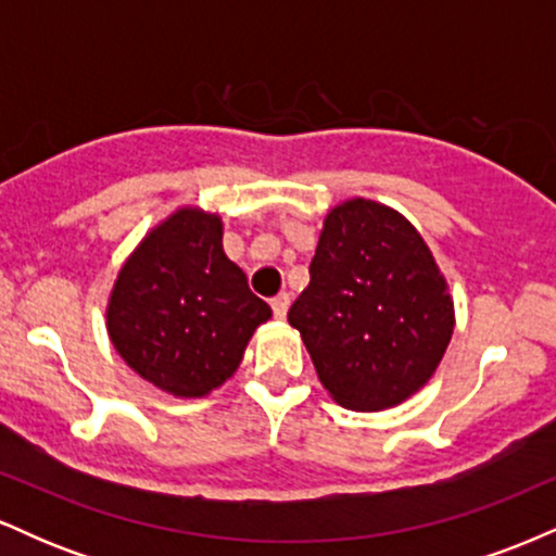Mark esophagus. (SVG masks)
I'll return each mask as SVG.
<instances>
[{
    "label": "esophagus",
    "mask_w": 556,
    "mask_h": 556,
    "mask_svg": "<svg viewBox=\"0 0 556 556\" xmlns=\"http://www.w3.org/2000/svg\"><path fill=\"white\" fill-rule=\"evenodd\" d=\"M287 308H290V295L287 292H279L277 298H271V311L277 318L287 316Z\"/></svg>",
    "instance_id": "34e87169"
}]
</instances>
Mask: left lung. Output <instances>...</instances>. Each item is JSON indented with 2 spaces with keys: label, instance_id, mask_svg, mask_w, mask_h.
<instances>
[{
  "label": "left lung",
  "instance_id": "left-lung-1",
  "mask_svg": "<svg viewBox=\"0 0 556 556\" xmlns=\"http://www.w3.org/2000/svg\"><path fill=\"white\" fill-rule=\"evenodd\" d=\"M287 318L331 397L387 410L437 371L455 305L418 229L384 203L353 198L324 219L311 285Z\"/></svg>",
  "mask_w": 556,
  "mask_h": 556
}]
</instances>
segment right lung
<instances>
[{"mask_svg":"<svg viewBox=\"0 0 556 556\" xmlns=\"http://www.w3.org/2000/svg\"><path fill=\"white\" fill-rule=\"evenodd\" d=\"M271 308L225 256L222 219L177 208L125 261L106 308L112 344L140 379L203 397L238 371Z\"/></svg>","mask_w":556,"mask_h":556,"instance_id":"1","label":"right lung"}]
</instances>
